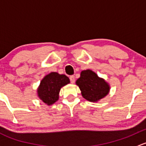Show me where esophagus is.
Returning a JSON list of instances; mask_svg holds the SVG:
<instances>
[{"label": "esophagus", "instance_id": "obj_1", "mask_svg": "<svg viewBox=\"0 0 146 146\" xmlns=\"http://www.w3.org/2000/svg\"><path fill=\"white\" fill-rule=\"evenodd\" d=\"M70 82H71L72 84H73L74 82V81H75L74 76H70Z\"/></svg>", "mask_w": 146, "mask_h": 146}]
</instances>
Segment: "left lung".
<instances>
[{"label":"left lung","mask_w":146,"mask_h":146,"mask_svg":"<svg viewBox=\"0 0 146 146\" xmlns=\"http://www.w3.org/2000/svg\"><path fill=\"white\" fill-rule=\"evenodd\" d=\"M76 84L80 88L82 96L90 102H98L110 91L108 83L91 70H83Z\"/></svg>","instance_id":"obj_1"}]
</instances>
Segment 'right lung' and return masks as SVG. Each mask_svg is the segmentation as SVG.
Masks as SVG:
<instances>
[{"label":"right lung","mask_w":146,"mask_h":146,"mask_svg":"<svg viewBox=\"0 0 146 146\" xmlns=\"http://www.w3.org/2000/svg\"><path fill=\"white\" fill-rule=\"evenodd\" d=\"M70 82V79L66 75L50 72L40 81L37 89L38 98L48 106L52 105L58 100L60 88Z\"/></svg>","instance_id":"right-lung-1"}]
</instances>
